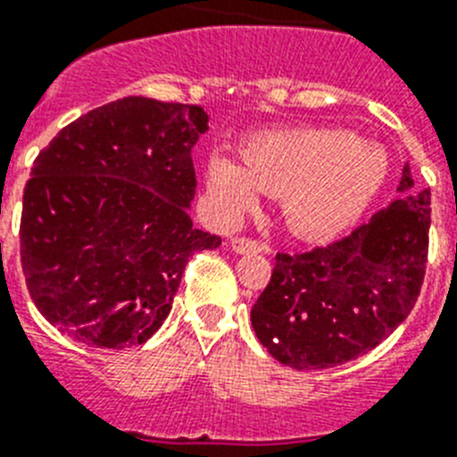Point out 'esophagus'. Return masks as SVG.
<instances>
[{"instance_id": "esophagus-1", "label": "esophagus", "mask_w": 457, "mask_h": 457, "mask_svg": "<svg viewBox=\"0 0 457 457\" xmlns=\"http://www.w3.org/2000/svg\"><path fill=\"white\" fill-rule=\"evenodd\" d=\"M232 251L239 253V255H255V253H262V244L255 239H246V237H237V239H232Z\"/></svg>"}]
</instances>
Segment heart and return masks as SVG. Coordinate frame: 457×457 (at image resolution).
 I'll return each instance as SVG.
<instances>
[{
  "label": "heart",
  "instance_id": "b5f03b06",
  "mask_svg": "<svg viewBox=\"0 0 457 457\" xmlns=\"http://www.w3.org/2000/svg\"><path fill=\"white\" fill-rule=\"evenodd\" d=\"M244 167L216 155L206 181L222 213L239 218L260 193L281 197L283 218L309 239H325L353 225L388 176L381 145L332 128H290L253 134L241 145Z\"/></svg>",
  "mask_w": 457,
  "mask_h": 457
}]
</instances>
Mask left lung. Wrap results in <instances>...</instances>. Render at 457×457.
I'll use <instances>...</instances> for the list:
<instances>
[{"mask_svg":"<svg viewBox=\"0 0 457 457\" xmlns=\"http://www.w3.org/2000/svg\"><path fill=\"white\" fill-rule=\"evenodd\" d=\"M400 197L325 248L276 253L251 309L260 344L293 370H328L377 348L411 313L428 264L430 190L404 164Z\"/></svg>","mask_w":457,"mask_h":457,"instance_id":"left-lung-1","label":"left lung"}]
</instances>
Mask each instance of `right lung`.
<instances>
[{"label": "right lung", "mask_w": 457, "mask_h": 457, "mask_svg": "<svg viewBox=\"0 0 457 457\" xmlns=\"http://www.w3.org/2000/svg\"><path fill=\"white\" fill-rule=\"evenodd\" d=\"M202 106L122 97L60 129L22 195L21 262L44 318L71 339L129 348L170 316L187 260L220 246L193 228Z\"/></svg>", "instance_id": "obj_1"}]
</instances>
